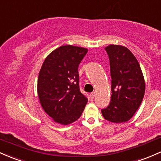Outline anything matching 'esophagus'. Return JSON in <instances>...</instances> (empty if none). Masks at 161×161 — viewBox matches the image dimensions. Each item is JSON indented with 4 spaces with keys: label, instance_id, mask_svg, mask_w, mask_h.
<instances>
[{
    "label": "esophagus",
    "instance_id": "1",
    "mask_svg": "<svg viewBox=\"0 0 161 161\" xmlns=\"http://www.w3.org/2000/svg\"><path fill=\"white\" fill-rule=\"evenodd\" d=\"M90 96H91V99H94V97H95V92L91 93V94H90Z\"/></svg>",
    "mask_w": 161,
    "mask_h": 161
}]
</instances>
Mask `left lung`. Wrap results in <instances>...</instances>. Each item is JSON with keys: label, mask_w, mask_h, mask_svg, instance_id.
Here are the masks:
<instances>
[{"label": "left lung", "mask_w": 161, "mask_h": 161, "mask_svg": "<svg viewBox=\"0 0 161 161\" xmlns=\"http://www.w3.org/2000/svg\"><path fill=\"white\" fill-rule=\"evenodd\" d=\"M110 60L111 99L101 113L114 123L129 120L135 114L145 92V82L139 62L129 49L120 45L105 47Z\"/></svg>", "instance_id": "1"}]
</instances>
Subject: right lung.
<instances>
[{
  "label": "right lung",
  "instance_id": "1",
  "mask_svg": "<svg viewBox=\"0 0 161 161\" xmlns=\"http://www.w3.org/2000/svg\"><path fill=\"white\" fill-rule=\"evenodd\" d=\"M87 53L84 47L61 46L43 63L37 94L43 109L55 122L67 125L84 111L88 100L80 91L78 66Z\"/></svg>",
  "mask_w": 161,
  "mask_h": 161
}]
</instances>
